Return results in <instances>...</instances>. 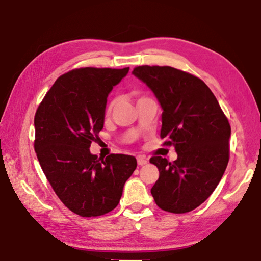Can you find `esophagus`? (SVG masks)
Here are the masks:
<instances>
[{"instance_id":"esophagus-1","label":"esophagus","mask_w":261,"mask_h":261,"mask_svg":"<svg viewBox=\"0 0 261 261\" xmlns=\"http://www.w3.org/2000/svg\"><path fill=\"white\" fill-rule=\"evenodd\" d=\"M137 162H138L139 166H143V165H146L147 163V159L143 156V155H138L137 156Z\"/></svg>"}]
</instances>
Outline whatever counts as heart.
Returning <instances> with one entry per match:
<instances>
[{
	"label": "heart",
	"mask_w": 261,
	"mask_h": 261,
	"mask_svg": "<svg viewBox=\"0 0 261 261\" xmlns=\"http://www.w3.org/2000/svg\"><path fill=\"white\" fill-rule=\"evenodd\" d=\"M141 99V98H140ZM115 103H116V100H112V101H110V102L108 103V106H107V108H106V112H107V113H110V112H112V109L114 108V106H115Z\"/></svg>",
	"instance_id": "heart-1"
}]
</instances>
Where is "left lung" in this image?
I'll use <instances>...</instances> for the list:
<instances>
[{
	"label": "left lung",
	"instance_id": "1",
	"mask_svg": "<svg viewBox=\"0 0 261 261\" xmlns=\"http://www.w3.org/2000/svg\"><path fill=\"white\" fill-rule=\"evenodd\" d=\"M132 73L146 83L163 109L161 139L174 146V162L152 156L159 179L151 189L155 204L175 214L191 212L208 198L229 161L230 124L210 87L173 67L140 65Z\"/></svg>",
	"mask_w": 261,
	"mask_h": 261
}]
</instances>
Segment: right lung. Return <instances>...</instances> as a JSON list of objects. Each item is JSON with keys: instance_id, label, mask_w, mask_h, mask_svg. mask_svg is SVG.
Wrapping results in <instances>:
<instances>
[{"instance_id": "right-lung-1", "label": "right lung", "mask_w": 261, "mask_h": 261, "mask_svg": "<svg viewBox=\"0 0 261 261\" xmlns=\"http://www.w3.org/2000/svg\"><path fill=\"white\" fill-rule=\"evenodd\" d=\"M129 68H79L62 74L34 116V149L43 173L65 207L83 218L109 213L137 167L135 156L90 152L105 121L109 92Z\"/></svg>"}]
</instances>
